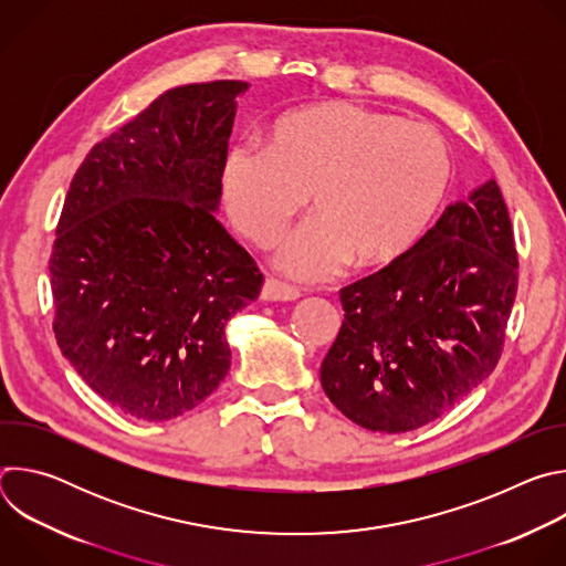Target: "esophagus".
<instances>
[{
    "mask_svg": "<svg viewBox=\"0 0 566 566\" xmlns=\"http://www.w3.org/2000/svg\"><path fill=\"white\" fill-rule=\"evenodd\" d=\"M300 295H302V291L297 286H291V284L280 282L275 277L266 280L264 286H262V293H260V297L266 300V302H293Z\"/></svg>",
    "mask_w": 566,
    "mask_h": 566,
    "instance_id": "1",
    "label": "esophagus"
}]
</instances>
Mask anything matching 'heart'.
I'll use <instances>...</instances> for the list:
<instances>
[{"label": "heart", "instance_id": "heart-1", "mask_svg": "<svg viewBox=\"0 0 566 566\" xmlns=\"http://www.w3.org/2000/svg\"><path fill=\"white\" fill-rule=\"evenodd\" d=\"M452 179L441 134L391 112L325 103L280 116L262 147L237 145L219 190L232 228L269 249L304 208L313 217L280 247L277 269L315 282L378 271L406 258L437 217Z\"/></svg>", "mask_w": 566, "mask_h": 566}]
</instances>
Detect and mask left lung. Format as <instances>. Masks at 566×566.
<instances>
[{
	"label": "left lung",
	"instance_id": "8db88e82",
	"mask_svg": "<svg viewBox=\"0 0 566 566\" xmlns=\"http://www.w3.org/2000/svg\"><path fill=\"white\" fill-rule=\"evenodd\" d=\"M517 293V251L495 179L448 206L398 262L340 289L343 327L319 380L371 432L417 430L493 374Z\"/></svg>",
	"mask_w": 566,
	"mask_h": 566
}]
</instances>
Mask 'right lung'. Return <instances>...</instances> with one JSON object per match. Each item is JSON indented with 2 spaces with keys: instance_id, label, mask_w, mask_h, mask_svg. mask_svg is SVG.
Instances as JSON below:
<instances>
[{
  "instance_id": "obj_1",
  "label": "right lung",
  "mask_w": 566,
  "mask_h": 566,
  "mask_svg": "<svg viewBox=\"0 0 566 566\" xmlns=\"http://www.w3.org/2000/svg\"><path fill=\"white\" fill-rule=\"evenodd\" d=\"M249 83L160 94L96 143L69 186L49 260L53 332L112 408L170 421L226 378V322L264 275L214 219Z\"/></svg>"
}]
</instances>
